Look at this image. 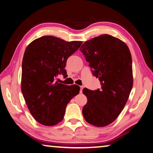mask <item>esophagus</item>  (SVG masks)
<instances>
[{
	"mask_svg": "<svg viewBox=\"0 0 153 153\" xmlns=\"http://www.w3.org/2000/svg\"><path fill=\"white\" fill-rule=\"evenodd\" d=\"M83 88V86H80V93H82Z\"/></svg>",
	"mask_w": 153,
	"mask_h": 153,
	"instance_id": "esophagus-1",
	"label": "esophagus"
}]
</instances>
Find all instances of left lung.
I'll list each match as a JSON object with an SVG mask.
<instances>
[{
    "label": "left lung",
    "instance_id": "obj_1",
    "mask_svg": "<svg viewBox=\"0 0 153 153\" xmlns=\"http://www.w3.org/2000/svg\"><path fill=\"white\" fill-rule=\"evenodd\" d=\"M79 50L102 86L101 89L83 90L87 98L83 115L91 125L105 126L121 113L132 88L130 51L123 41L108 34L85 42Z\"/></svg>",
    "mask_w": 153,
    "mask_h": 153
}]
</instances>
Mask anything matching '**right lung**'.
<instances>
[{"label":"right lung","mask_w":153,"mask_h":153,"mask_svg":"<svg viewBox=\"0 0 153 153\" xmlns=\"http://www.w3.org/2000/svg\"><path fill=\"white\" fill-rule=\"evenodd\" d=\"M82 43L45 36L32 42L25 49L21 91L31 115L42 125H57L63 119L67 104L79 93L77 85L67 86L56 79L59 74L66 76L67 59Z\"/></svg>","instance_id":"add662e5"}]
</instances>
